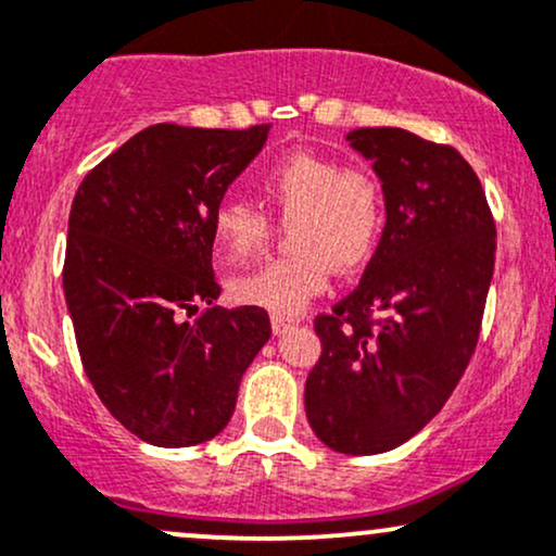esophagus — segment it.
Instances as JSON below:
<instances>
[{
  "instance_id": "34e87169",
  "label": "esophagus",
  "mask_w": 556,
  "mask_h": 556,
  "mask_svg": "<svg viewBox=\"0 0 556 556\" xmlns=\"http://www.w3.org/2000/svg\"><path fill=\"white\" fill-rule=\"evenodd\" d=\"M298 318H287V316H271V329L274 334H285V331L295 329L298 327Z\"/></svg>"
}]
</instances>
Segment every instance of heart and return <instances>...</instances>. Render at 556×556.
<instances>
[{"mask_svg":"<svg viewBox=\"0 0 556 556\" xmlns=\"http://www.w3.org/2000/svg\"><path fill=\"white\" fill-rule=\"evenodd\" d=\"M279 219L290 225L295 253L238 274L229 295L277 316H298L329 285V271H355L374 256L384 227V195L368 169L342 167L318 154H292L261 180ZM212 238L219 264L258 253L271 238V219L248 201L216 206Z\"/></svg>","mask_w":556,"mask_h":556,"instance_id":"1","label":"heart"}]
</instances>
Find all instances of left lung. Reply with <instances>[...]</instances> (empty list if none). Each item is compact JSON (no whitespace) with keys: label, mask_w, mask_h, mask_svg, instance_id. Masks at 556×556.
Listing matches in <instances>:
<instances>
[{"label":"left lung","mask_w":556,"mask_h":556,"mask_svg":"<svg viewBox=\"0 0 556 556\" xmlns=\"http://www.w3.org/2000/svg\"><path fill=\"white\" fill-rule=\"evenodd\" d=\"M350 146L381 180L387 225L361 285L316 316L321 358L305 416L324 444L379 455L424 429L468 368L496 227L473 167L402 127H361Z\"/></svg>","instance_id":"8db88e82"}]
</instances>
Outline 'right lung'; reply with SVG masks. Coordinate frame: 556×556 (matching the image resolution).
<instances>
[{"label":"right lung","mask_w":556,"mask_h":556,"mask_svg":"<svg viewBox=\"0 0 556 556\" xmlns=\"http://www.w3.org/2000/svg\"><path fill=\"white\" fill-rule=\"evenodd\" d=\"M271 125H151L88 172L67 225L62 285L99 400L154 446L208 442L269 342V314L219 308L212 219ZM207 311L195 323L185 313Z\"/></svg>","instance_id":"1"}]
</instances>
